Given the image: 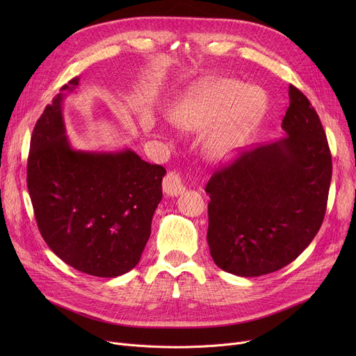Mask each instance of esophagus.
<instances>
[{
	"label": "esophagus",
	"mask_w": 356,
	"mask_h": 356,
	"mask_svg": "<svg viewBox=\"0 0 356 356\" xmlns=\"http://www.w3.org/2000/svg\"><path fill=\"white\" fill-rule=\"evenodd\" d=\"M184 191V184L177 172H168L163 179V192L167 196H179Z\"/></svg>",
	"instance_id": "34e87169"
}]
</instances>
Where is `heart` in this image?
<instances>
[{
  "label": "heart",
  "instance_id": "obj_1",
  "mask_svg": "<svg viewBox=\"0 0 356 356\" xmlns=\"http://www.w3.org/2000/svg\"><path fill=\"white\" fill-rule=\"evenodd\" d=\"M268 106L264 89L232 79L200 86L172 111L175 124L189 133H204L203 148L213 161H227L244 149Z\"/></svg>",
  "mask_w": 356,
  "mask_h": 356
}]
</instances>
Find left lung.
<instances>
[{
  "mask_svg": "<svg viewBox=\"0 0 356 356\" xmlns=\"http://www.w3.org/2000/svg\"><path fill=\"white\" fill-rule=\"evenodd\" d=\"M284 137L241 153L209 180L208 244L215 264L239 277L286 267L307 247L326 212L332 157L319 115L289 86Z\"/></svg>",
  "mask_w": 356,
  "mask_h": 356,
  "instance_id": "1",
  "label": "left lung"
}]
</instances>
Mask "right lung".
<instances>
[{
  "instance_id": "right-lung-1",
  "label": "right lung",
  "mask_w": 356,
  "mask_h": 356,
  "mask_svg": "<svg viewBox=\"0 0 356 356\" xmlns=\"http://www.w3.org/2000/svg\"><path fill=\"white\" fill-rule=\"evenodd\" d=\"M79 81L60 88L33 129L27 188L49 248L74 270L114 278L138 264L163 197L165 168L141 160L131 148L72 147L63 101Z\"/></svg>"
}]
</instances>
